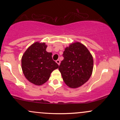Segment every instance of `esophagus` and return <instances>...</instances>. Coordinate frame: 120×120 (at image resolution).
I'll use <instances>...</instances> for the list:
<instances>
[{
    "mask_svg": "<svg viewBox=\"0 0 120 120\" xmlns=\"http://www.w3.org/2000/svg\"><path fill=\"white\" fill-rule=\"evenodd\" d=\"M56 63H57V64L59 65H60V60H56Z\"/></svg>",
    "mask_w": 120,
    "mask_h": 120,
    "instance_id": "34e87169",
    "label": "esophagus"
}]
</instances>
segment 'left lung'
Returning a JSON list of instances; mask_svg holds the SVG:
<instances>
[{"label": "left lung", "mask_w": 120, "mask_h": 120, "mask_svg": "<svg viewBox=\"0 0 120 120\" xmlns=\"http://www.w3.org/2000/svg\"><path fill=\"white\" fill-rule=\"evenodd\" d=\"M59 70L65 83L73 89L79 87L89 79L93 73L94 60L89 49L75 42L65 49Z\"/></svg>", "instance_id": "8db88e82"}]
</instances>
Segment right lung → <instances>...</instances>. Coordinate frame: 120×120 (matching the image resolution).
<instances>
[{
  "mask_svg": "<svg viewBox=\"0 0 120 120\" xmlns=\"http://www.w3.org/2000/svg\"><path fill=\"white\" fill-rule=\"evenodd\" d=\"M47 47L45 43L36 42L27 48L22 56L23 73L27 80L35 85L46 83L51 73L59 68L52 60V53L46 51Z\"/></svg>",
  "mask_w": 120,
  "mask_h": 120,
  "instance_id": "1",
  "label": "right lung"
}]
</instances>
